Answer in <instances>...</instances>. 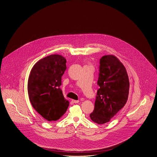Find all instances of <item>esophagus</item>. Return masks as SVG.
<instances>
[{
  "instance_id": "esophagus-1",
  "label": "esophagus",
  "mask_w": 157,
  "mask_h": 157,
  "mask_svg": "<svg viewBox=\"0 0 157 157\" xmlns=\"http://www.w3.org/2000/svg\"><path fill=\"white\" fill-rule=\"evenodd\" d=\"M72 101L74 103H78L79 102V100H72Z\"/></svg>"
}]
</instances>
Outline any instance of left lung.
<instances>
[{
  "instance_id": "8db88e82",
  "label": "left lung",
  "mask_w": 157,
  "mask_h": 157,
  "mask_svg": "<svg viewBox=\"0 0 157 157\" xmlns=\"http://www.w3.org/2000/svg\"><path fill=\"white\" fill-rule=\"evenodd\" d=\"M98 90L94 110L90 115L93 122H109L127 102L129 80L125 66L113 55L104 56L100 59Z\"/></svg>"
}]
</instances>
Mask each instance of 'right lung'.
<instances>
[{
  "label": "right lung",
  "mask_w": 157,
  "mask_h": 157,
  "mask_svg": "<svg viewBox=\"0 0 157 157\" xmlns=\"http://www.w3.org/2000/svg\"><path fill=\"white\" fill-rule=\"evenodd\" d=\"M66 63L63 56L52 54L37 62L29 75L28 93L31 104L49 121L60 119L69 107V100L59 88Z\"/></svg>",
  "instance_id": "add662e5"
}]
</instances>
